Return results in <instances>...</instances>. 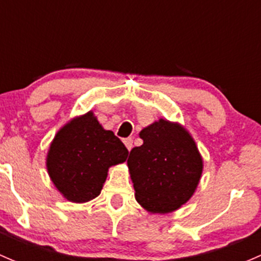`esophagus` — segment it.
<instances>
[{"instance_id": "34e87169", "label": "esophagus", "mask_w": 261, "mask_h": 261, "mask_svg": "<svg viewBox=\"0 0 261 261\" xmlns=\"http://www.w3.org/2000/svg\"><path fill=\"white\" fill-rule=\"evenodd\" d=\"M123 144H125V146L127 147V150L133 149V139H131V138L125 139V140H123Z\"/></svg>"}]
</instances>
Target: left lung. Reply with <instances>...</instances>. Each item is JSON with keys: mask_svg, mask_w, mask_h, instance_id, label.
<instances>
[{"mask_svg": "<svg viewBox=\"0 0 261 261\" xmlns=\"http://www.w3.org/2000/svg\"><path fill=\"white\" fill-rule=\"evenodd\" d=\"M143 145L127 159L138 203L147 212L170 213L191 199L203 172V159L191 134L159 118L140 131Z\"/></svg>", "mask_w": 261, "mask_h": 261, "instance_id": "1", "label": "left lung"}]
</instances>
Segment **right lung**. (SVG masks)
<instances>
[{
  "instance_id": "1",
  "label": "right lung",
  "mask_w": 261,
  "mask_h": 261,
  "mask_svg": "<svg viewBox=\"0 0 261 261\" xmlns=\"http://www.w3.org/2000/svg\"><path fill=\"white\" fill-rule=\"evenodd\" d=\"M127 155L122 141L105 130L89 111L55 134L46 155V169L65 199L86 203L99 196L110 167L126 162Z\"/></svg>"
}]
</instances>
